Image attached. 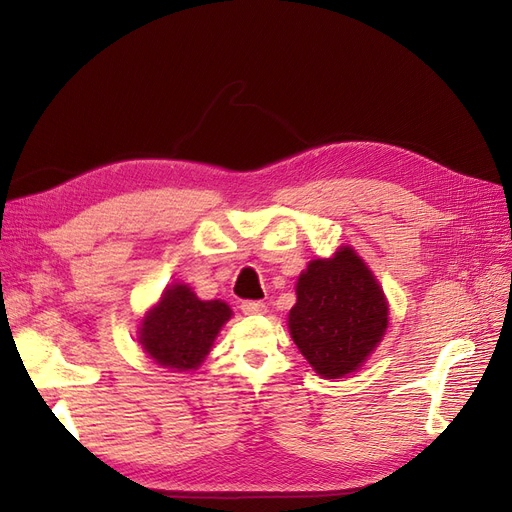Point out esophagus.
<instances>
[{
	"label": "esophagus",
	"mask_w": 512,
	"mask_h": 512,
	"mask_svg": "<svg viewBox=\"0 0 512 512\" xmlns=\"http://www.w3.org/2000/svg\"><path fill=\"white\" fill-rule=\"evenodd\" d=\"M240 309L245 315H263L267 311L265 303H261V301H245L240 305Z\"/></svg>",
	"instance_id": "esophagus-1"
}]
</instances>
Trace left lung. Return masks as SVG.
I'll return each mask as SVG.
<instances>
[{
  "label": "left lung",
  "instance_id": "8db88e82",
  "mask_svg": "<svg viewBox=\"0 0 512 512\" xmlns=\"http://www.w3.org/2000/svg\"><path fill=\"white\" fill-rule=\"evenodd\" d=\"M388 328V301L363 259L340 247L313 259L297 282L288 330L309 365L326 380L357 371Z\"/></svg>",
  "mask_w": 512,
  "mask_h": 512
}]
</instances>
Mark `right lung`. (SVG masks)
I'll list each match as a JSON object with an SVG mask.
<instances>
[{
	"mask_svg": "<svg viewBox=\"0 0 512 512\" xmlns=\"http://www.w3.org/2000/svg\"><path fill=\"white\" fill-rule=\"evenodd\" d=\"M230 317L224 301H201L186 284H172L143 317L139 342L157 365L191 371L209 355Z\"/></svg>",
	"mask_w": 512,
	"mask_h": 512,
	"instance_id": "obj_1",
	"label": "right lung"
}]
</instances>
